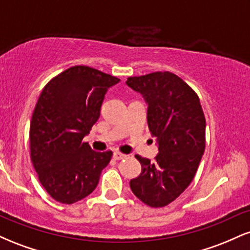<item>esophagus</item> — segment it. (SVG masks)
<instances>
[{"instance_id":"1","label":"esophagus","mask_w":250,"mask_h":250,"mask_svg":"<svg viewBox=\"0 0 250 250\" xmlns=\"http://www.w3.org/2000/svg\"><path fill=\"white\" fill-rule=\"evenodd\" d=\"M113 157H114V160H122V159H125V157H127V155L120 153V151H115V153L113 154Z\"/></svg>"}]
</instances>
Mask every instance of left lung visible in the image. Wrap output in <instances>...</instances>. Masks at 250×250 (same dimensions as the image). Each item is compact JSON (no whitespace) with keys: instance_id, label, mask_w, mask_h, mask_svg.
<instances>
[{"instance_id":"left-lung-1","label":"left lung","mask_w":250,"mask_h":250,"mask_svg":"<svg viewBox=\"0 0 250 250\" xmlns=\"http://www.w3.org/2000/svg\"><path fill=\"white\" fill-rule=\"evenodd\" d=\"M125 83L148 104V127L159 146L154 162L135 155L142 171L130 180V189L149 207H166L190 185L205 153L206 119L200 99L169 71L128 77Z\"/></svg>"}]
</instances>
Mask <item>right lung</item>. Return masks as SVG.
<instances>
[{
	"instance_id": "1",
	"label": "right lung",
	"mask_w": 250,
	"mask_h": 250,
	"mask_svg": "<svg viewBox=\"0 0 250 250\" xmlns=\"http://www.w3.org/2000/svg\"><path fill=\"white\" fill-rule=\"evenodd\" d=\"M115 76L75 65L51 79L37 100L30 122V157L39 180L57 202L71 205L94 191L113 153L83 142L100 117Z\"/></svg>"
}]
</instances>
